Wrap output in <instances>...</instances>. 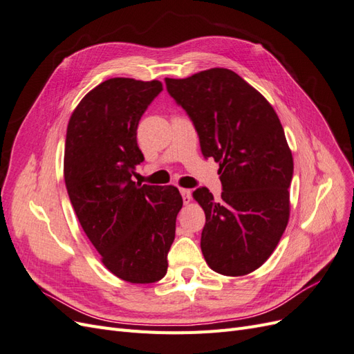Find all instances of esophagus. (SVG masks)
I'll use <instances>...</instances> for the list:
<instances>
[{
	"label": "esophagus",
	"mask_w": 354,
	"mask_h": 354,
	"mask_svg": "<svg viewBox=\"0 0 354 354\" xmlns=\"http://www.w3.org/2000/svg\"><path fill=\"white\" fill-rule=\"evenodd\" d=\"M180 194H181V196H183V202L187 205V203L192 201V190L180 189Z\"/></svg>",
	"instance_id": "34e87169"
}]
</instances>
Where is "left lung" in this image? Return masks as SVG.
I'll return each mask as SVG.
<instances>
[{
	"mask_svg": "<svg viewBox=\"0 0 354 354\" xmlns=\"http://www.w3.org/2000/svg\"><path fill=\"white\" fill-rule=\"evenodd\" d=\"M165 84L194 121L203 156L220 164L221 198L214 199L207 187L194 194L205 212L203 259L220 274H248L272 255L291 211L294 159L279 116L230 69L165 78Z\"/></svg>",
	"mask_w": 354,
	"mask_h": 354,
	"instance_id": "obj_1",
	"label": "left lung"
}]
</instances>
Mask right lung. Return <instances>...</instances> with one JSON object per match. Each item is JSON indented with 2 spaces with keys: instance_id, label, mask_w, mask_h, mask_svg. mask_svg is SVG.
<instances>
[{
  "instance_id": "right-lung-1",
  "label": "right lung",
  "mask_w": 354,
  "mask_h": 354,
  "mask_svg": "<svg viewBox=\"0 0 354 354\" xmlns=\"http://www.w3.org/2000/svg\"><path fill=\"white\" fill-rule=\"evenodd\" d=\"M160 91L156 80H106L84 95L66 130L63 174L75 214L106 269L131 283L165 276L183 207L177 187L131 180L145 159L137 125Z\"/></svg>"
}]
</instances>
